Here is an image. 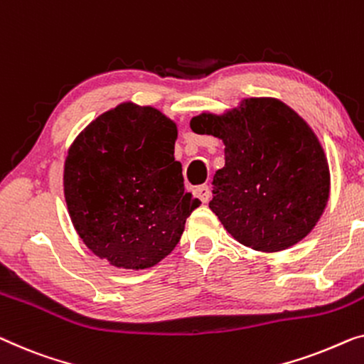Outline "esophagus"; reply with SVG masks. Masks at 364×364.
<instances>
[{"label":"esophagus","mask_w":364,"mask_h":364,"mask_svg":"<svg viewBox=\"0 0 364 364\" xmlns=\"http://www.w3.org/2000/svg\"><path fill=\"white\" fill-rule=\"evenodd\" d=\"M195 195L202 200L203 203H207L210 200V187L208 186H198L197 188H195Z\"/></svg>","instance_id":"1"}]
</instances>
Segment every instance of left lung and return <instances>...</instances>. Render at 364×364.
I'll return each mask as SVG.
<instances>
[{
    "label": "left lung",
    "mask_w": 364,
    "mask_h": 364,
    "mask_svg": "<svg viewBox=\"0 0 364 364\" xmlns=\"http://www.w3.org/2000/svg\"><path fill=\"white\" fill-rule=\"evenodd\" d=\"M191 128L225 143L210 208L236 241L272 252L312 231L328 202L330 172L317 136L294 109L250 98L223 117H195Z\"/></svg>",
    "instance_id": "1"
}]
</instances>
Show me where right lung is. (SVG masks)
<instances>
[{
    "label": "right lung",
    "instance_id": "right-lung-1",
    "mask_svg": "<svg viewBox=\"0 0 364 364\" xmlns=\"http://www.w3.org/2000/svg\"><path fill=\"white\" fill-rule=\"evenodd\" d=\"M176 138V124L161 112L123 103L88 124L68 149L64 193L72 223L109 264H157L200 205L183 191Z\"/></svg>",
    "mask_w": 364,
    "mask_h": 364
}]
</instances>
